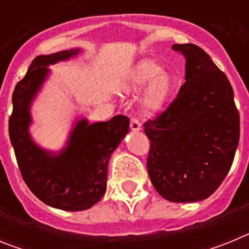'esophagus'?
Instances as JSON below:
<instances>
[{
    "instance_id": "1",
    "label": "esophagus",
    "mask_w": 249,
    "mask_h": 249,
    "mask_svg": "<svg viewBox=\"0 0 249 249\" xmlns=\"http://www.w3.org/2000/svg\"><path fill=\"white\" fill-rule=\"evenodd\" d=\"M129 126H131L132 131H141V123H140V121L137 120V118L132 117Z\"/></svg>"
}]
</instances>
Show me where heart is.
I'll return each instance as SVG.
<instances>
[{"label":"heart","instance_id":"b5f03b06","mask_svg":"<svg viewBox=\"0 0 249 249\" xmlns=\"http://www.w3.org/2000/svg\"><path fill=\"white\" fill-rule=\"evenodd\" d=\"M128 87L133 91H141L149 85L142 98V109L152 114L160 111L168 100L172 83L163 68L152 59H142L131 68L127 76Z\"/></svg>","mask_w":249,"mask_h":249}]
</instances>
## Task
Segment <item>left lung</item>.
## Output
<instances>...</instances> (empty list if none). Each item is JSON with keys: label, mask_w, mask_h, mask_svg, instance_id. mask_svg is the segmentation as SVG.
Masks as SVG:
<instances>
[{"label": "left lung", "mask_w": 249, "mask_h": 249, "mask_svg": "<svg viewBox=\"0 0 249 249\" xmlns=\"http://www.w3.org/2000/svg\"><path fill=\"white\" fill-rule=\"evenodd\" d=\"M186 58V82L155 120L144 122L151 142V182L171 202L208 198L230 172L239 142V113L227 76L193 43L173 45Z\"/></svg>", "instance_id": "1"}]
</instances>
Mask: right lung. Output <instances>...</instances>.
<instances>
[{"instance_id": "add662e5", "label": "right lung", "mask_w": 249, "mask_h": 249, "mask_svg": "<svg viewBox=\"0 0 249 249\" xmlns=\"http://www.w3.org/2000/svg\"><path fill=\"white\" fill-rule=\"evenodd\" d=\"M78 48L37 56L26 76L15 87L8 132L22 178L31 192L48 206L63 211H83L106 193L112 152L129 129V120L118 114L107 122L89 124L83 118L72 129L67 146L52 153L35 143L28 132L31 102L47 78V66L80 53Z\"/></svg>"}]
</instances>
